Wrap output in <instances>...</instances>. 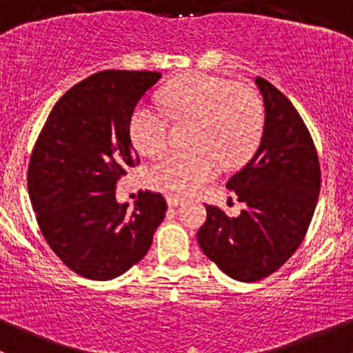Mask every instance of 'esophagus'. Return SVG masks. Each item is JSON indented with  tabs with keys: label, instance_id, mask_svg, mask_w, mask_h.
I'll return each instance as SVG.
<instances>
[{
	"label": "esophagus",
	"instance_id": "1",
	"mask_svg": "<svg viewBox=\"0 0 353 353\" xmlns=\"http://www.w3.org/2000/svg\"><path fill=\"white\" fill-rule=\"evenodd\" d=\"M166 202H168V205L170 207H178V205H181V199L180 197H176V195H168V197H166Z\"/></svg>",
	"mask_w": 353,
	"mask_h": 353
}]
</instances>
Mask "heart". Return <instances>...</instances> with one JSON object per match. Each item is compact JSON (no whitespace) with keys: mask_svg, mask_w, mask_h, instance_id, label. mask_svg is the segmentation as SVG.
<instances>
[{"mask_svg":"<svg viewBox=\"0 0 353 353\" xmlns=\"http://www.w3.org/2000/svg\"><path fill=\"white\" fill-rule=\"evenodd\" d=\"M163 103L176 122L194 121V151H173L148 170L154 190L192 195L219 175L223 163L238 166L255 151L265 125V107L253 88L205 72L170 83ZM130 139L143 154L156 156L170 144V119L148 103L134 108Z\"/></svg>","mask_w":353,"mask_h":353,"instance_id":"b5f03b06","label":"heart"}]
</instances>
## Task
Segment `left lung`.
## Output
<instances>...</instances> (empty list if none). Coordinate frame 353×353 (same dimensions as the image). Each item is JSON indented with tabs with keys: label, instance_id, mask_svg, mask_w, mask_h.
<instances>
[{
	"label": "left lung",
	"instance_id": "8db88e82",
	"mask_svg": "<svg viewBox=\"0 0 353 353\" xmlns=\"http://www.w3.org/2000/svg\"><path fill=\"white\" fill-rule=\"evenodd\" d=\"M263 97L265 125L260 146L226 187L245 203L238 217L205 205L197 232L202 252L239 282L274 274L299 248L314 214L321 185L310 130L284 93L255 78Z\"/></svg>",
	"mask_w": 353,
	"mask_h": 353
}]
</instances>
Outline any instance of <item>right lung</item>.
Instances as JSON below:
<instances>
[{"mask_svg": "<svg viewBox=\"0 0 353 353\" xmlns=\"http://www.w3.org/2000/svg\"><path fill=\"white\" fill-rule=\"evenodd\" d=\"M161 72L100 71L59 98L28 163V194L37 223L66 267L110 281L141 261L166 201L141 192L132 209L115 199V183L139 163L129 122Z\"/></svg>", "mask_w": 353, "mask_h": 353, "instance_id": "1", "label": "right lung"}]
</instances>
